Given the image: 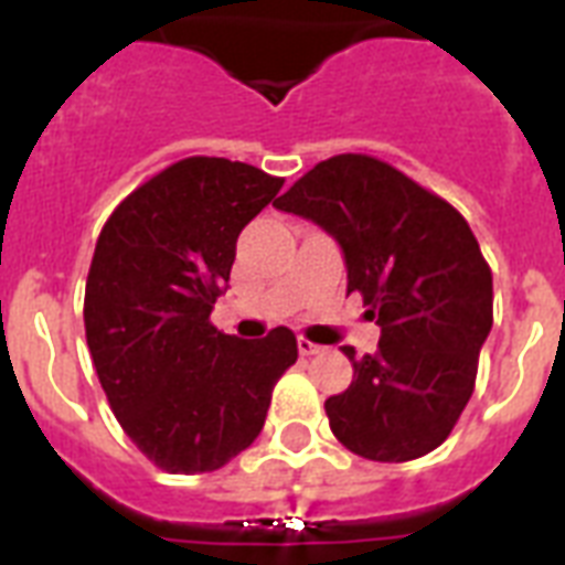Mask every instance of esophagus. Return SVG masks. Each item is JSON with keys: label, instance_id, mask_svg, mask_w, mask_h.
Masks as SVG:
<instances>
[{"label": "esophagus", "instance_id": "1", "mask_svg": "<svg viewBox=\"0 0 565 565\" xmlns=\"http://www.w3.org/2000/svg\"><path fill=\"white\" fill-rule=\"evenodd\" d=\"M299 352L301 354H319V352H326V349H322V345H317V343H310V340H305V337H299Z\"/></svg>", "mask_w": 565, "mask_h": 565}]
</instances>
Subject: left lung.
<instances>
[{
	"instance_id": "obj_1",
	"label": "left lung",
	"mask_w": 565,
	"mask_h": 565,
	"mask_svg": "<svg viewBox=\"0 0 565 565\" xmlns=\"http://www.w3.org/2000/svg\"><path fill=\"white\" fill-rule=\"evenodd\" d=\"M343 252L349 292L381 326L375 354L343 345L354 377L326 402L349 451L402 463L451 434L475 390L492 328V273L466 220L370 154L317 163L275 202Z\"/></svg>"
}]
</instances>
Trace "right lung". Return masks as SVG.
<instances>
[{
    "label": "right lung",
    "mask_w": 565,
    "mask_h": 565,
    "mask_svg": "<svg viewBox=\"0 0 565 565\" xmlns=\"http://www.w3.org/2000/svg\"><path fill=\"white\" fill-rule=\"evenodd\" d=\"M284 179L188 158L110 213L93 252L84 328L122 430L172 475L213 472L257 439L275 381L299 358L290 328L239 340L211 326L239 231Z\"/></svg>",
    "instance_id": "obj_1"
}]
</instances>
